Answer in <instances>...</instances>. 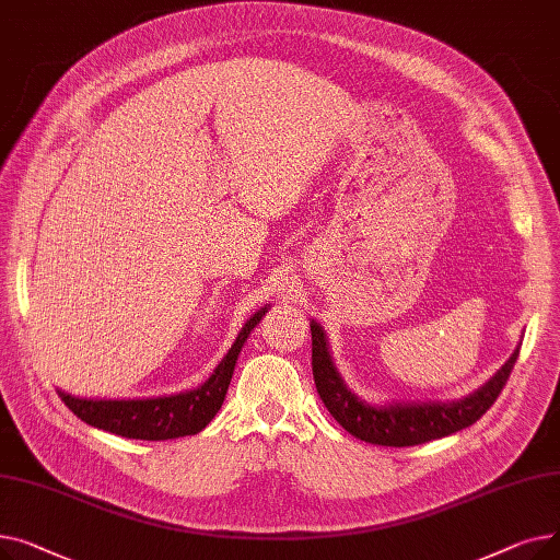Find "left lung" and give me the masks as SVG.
I'll return each mask as SVG.
<instances>
[{
  "label": "left lung",
  "instance_id": "1",
  "mask_svg": "<svg viewBox=\"0 0 560 560\" xmlns=\"http://www.w3.org/2000/svg\"><path fill=\"white\" fill-rule=\"evenodd\" d=\"M313 336V378L319 399L325 401L336 422L365 443L384 447H413L445 438L475 424L506 386L509 374L517 361L520 345L509 361L499 368L481 388L454 401H393L370 404L351 393L334 365L329 340L317 322H311Z\"/></svg>",
  "mask_w": 560,
  "mask_h": 560
}]
</instances>
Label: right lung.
I'll return each mask as SVG.
<instances>
[{
    "mask_svg": "<svg viewBox=\"0 0 560 560\" xmlns=\"http://www.w3.org/2000/svg\"><path fill=\"white\" fill-rule=\"evenodd\" d=\"M268 308L270 304H265L245 322L241 334L235 336L231 349L218 363L213 374L195 390L147 399H85L58 390V397L85 424L122 438L170 440L195 435L218 416L231 384L235 361L241 357V349Z\"/></svg>",
    "mask_w": 560,
    "mask_h": 560,
    "instance_id": "right-lung-1",
    "label": "right lung"
}]
</instances>
